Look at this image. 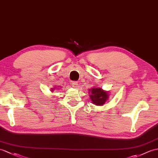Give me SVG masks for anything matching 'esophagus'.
<instances>
[{
    "mask_svg": "<svg viewBox=\"0 0 158 158\" xmlns=\"http://www.w3.org/2000/svg\"><path fill=\"white\" fill-rule=\"evenodd\" d=\"M72 85H73V87L77 88L78 87V83L76 82V81H73L72 83Z\"/></svg>",
    "mask_w": 158,
    "mask_h": 158,
    "instance_id": "34e87169",
    "label": "esophagus"
}]
</instances>
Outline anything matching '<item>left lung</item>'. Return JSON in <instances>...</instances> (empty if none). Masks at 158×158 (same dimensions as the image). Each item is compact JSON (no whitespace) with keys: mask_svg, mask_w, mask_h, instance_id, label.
Masks as SVG:
<instances>
[{"mask_svg":"<svg viewBox=\"0 0 158 158\" xmlns=\"http://www.w3.org/2000/svg\"><path fill=\"white\" fill-rule=\"evenodd\" d=\"M89 98L92 103L96 106H103L108 100L110 94L108 91L100 87H93L89 89Z\"/></svg>","mask_w":158,"mask_h":158,"instance_id":"left-lung-1","label":"left lung"}]
</instances>
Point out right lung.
Returning a JSON list of instances; mask_svg holds the SVG:
<instances>
[{"instance_id":"obj_1","label":"right lung","mask_w":158,"mask_h":158,"mask_svg":"<svg viewBox=\"0 0 158 158\" xmlns=\"http://www.w3.org/2000/svg\"><path fill=\"white\" fill-rule=\"evenodd\" d=\"M60 87H54V88H51V91H52V92H53V91L55 90V89H60Z\"/></svg>"}]
</instances>
